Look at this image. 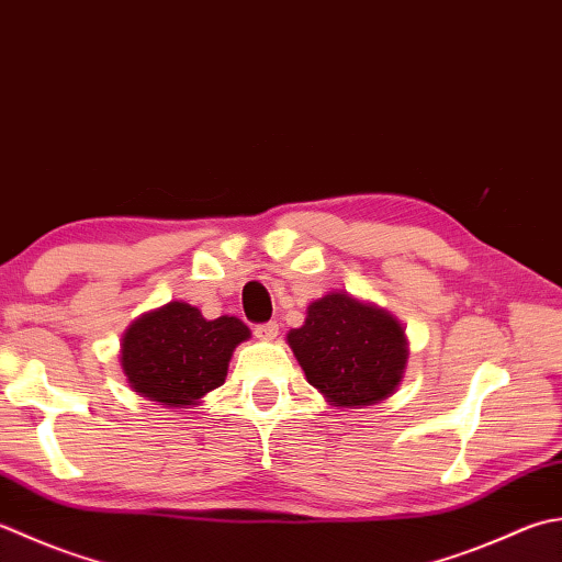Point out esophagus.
Returning a JSON list of instances; mask_svg holds the SVG:
<instances>
[{"label": "esophagus", "instance_id": "esophagus-1", "mask_svg": "<svg viewBox=\"0 0 562 562\" xmlns=\"http://www.w3.org/2000/svg\"><path fill=\"white\" fill-rule=\"evenodd\" d=\"M278 324L274 322H268V324H258L256 328H252V334H256V338H260V340H272L274 336H278Z\"/></svg>", "mask_w": 562, "mask_h": 562}]
</instances>
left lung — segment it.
<instances>
[{"label":"left lung","mask_w":562,"mask_h":562,"mask_svg":"<svg viewBox=\"0 0 562 562\" xmlns=\"http://www.w3.org/2000/svg\"><path fill=\"white\" fill-rule=\"evenodd\" d=\"M288 344L310 384L346 409L387 400L409 358L397 318L348 292H328L306 306L304 326L292 328Z\"/></svg>","instance_id":"1"}]
</instances>
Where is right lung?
Instances as JSON below:
<instances>
[{
	"instance_id": "add662e5",
	"label": "right lung",
	"mask_w": 562,
	"mask_h": 562,
	"mask_svg": "<svg viewBox=\"0 0 562 562\" xmlns=\"http://www.w3.org/2000/svg\"><path fill=\"white\" fill-rule=\"evenodd\" d=\"M248 338V326L236 316L206 322L196 306L168 302L126 328L121 368L134 392L187 409L222 387L231 356Z\"/></svg>"
}]
</instances>
